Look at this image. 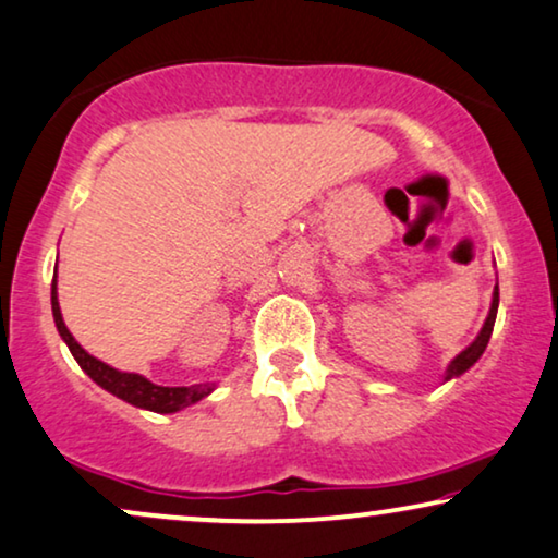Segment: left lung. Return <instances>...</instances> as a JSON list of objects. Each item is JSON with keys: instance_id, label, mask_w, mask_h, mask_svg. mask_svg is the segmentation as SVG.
Instances as JSON below:
<instances>
[{"instance_id": "1", "label": "left lung", "mask_w": 558, "mask_h": 558, "mask_svg": "<svg viewBox=\"0 0 558 558\" xmlns=\"http://www.w3.org/2000/svg\"><path fill=\"white\" fill-rule=\"evenodd\" d=\"M497 305H500V289L495 287V294H492V307H489V315H487V320H484V325H482L480 336H476V341H474L472 345H466V349L461 351L459 356H456V359L451 361V364H448V368H446V381H448V379H453V376L464 374L466 368H472V366L476 364V361H480V356H482L484 349H487V343H489L492 328H495Z\"/></svg>"}]
</instances>
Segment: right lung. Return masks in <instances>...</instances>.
<instances>
[{"mask_svg": "<svg viewBox=\"0 0 558 558\" xmlns=\"http://www.w3.org/2000/svg\"><path fill=\"white\" fill-rule=\"evenodd\" d=\"M50 305H53V320L56 328L61 332V338L66 341L69 351L74 353L76 364L84 368L86 374L97 381L99 387L112 392L120 400H125L135 408L150 410V412H177L190 408V404L199 402L202 397H207L213 392V385H190V387H158L154 381H148L146 376L141 374H130V372H118L105 361L94 359L92 353H86L82 345L76 343V338L71 336L66 323H63L61 307H58V292H56V279L50 284Z\"/></svg>", "mask_w": 558, "mask_h": 558, "instance_id": "right-lung-1", "label": "right lung"}]
</instances>
